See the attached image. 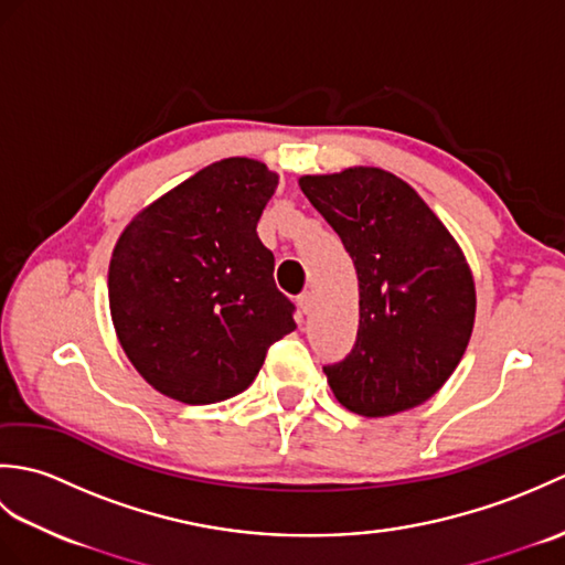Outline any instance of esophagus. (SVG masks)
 I'll return each instance as SVG.
<instances>
[{
    "label": "esophagus",
    "mask_w": 565,
    "mask_h": 565,
    "mask_svg": "<svg viewBox=\"0 0 565 565\" xmlns=\"http://www.w3.org/2000/svg\"><path fill=\"white\" fill-rule=\"evenodd\" d=\"M298 308H301V313L303 316H308L310 313V310H313V294H301V296H298Z\"/></svg>",
    "instance_id": "obj_1"
}]
</instances>
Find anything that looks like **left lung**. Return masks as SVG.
I'll use <instances>...</instances> for the list:
<instances>
[{
    "mask_svg": "<svg viewBox=\"0 0 565 565\" xmlns=\"http://www.w3.org/2000/svg\"><path fill=\"white\" fill-rule=\"evenodd\" d=\"M301 191L340 235L359 279L352 352L326 371L347 411L423 405L459 366L476 320L463 249L417 191L381 167L306 174Z\"/></svg>",
    "mask_w": 565,
    "mask_h": 565,
    "instance_id": "obj_1",
    "label": "left lung"
}]
</instances>
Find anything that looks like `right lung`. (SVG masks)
Instances as JSON below:
<instances>
[{
  "label": "right lung",
  "instance_id": "1",
  "mask_svg": "<svg viewBox=\"0 0 565 565\" xmlns=\"http://www.w3.org/2000/svg\"><path fill=\"white\" fill-rule=\"evenodd\" d=\"M279 174L249 158L203 167L142 209L109 262V308L130 364L186 405L243 393L296 330L257 221Z\"/></svg>",
  "mask_w": 565,
  "mask_h": 565
}]
</instances>
